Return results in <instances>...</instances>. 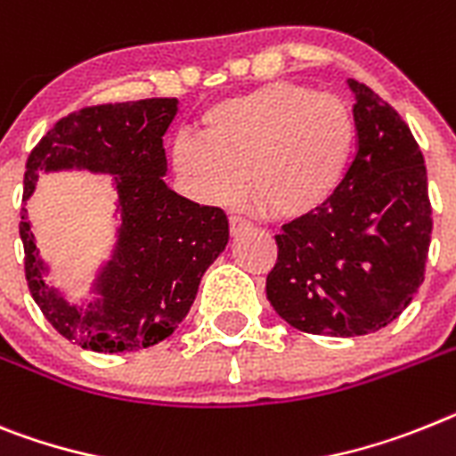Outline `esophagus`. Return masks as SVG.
<instances>
[{
  "instance_id": "1",
  "label": "esophagus",
  "mask_w": 456,
  "mask_h": 456,
  "mask_svg": "<svg viewBox=\"0 0 456 456\" xmlns=\"http://www.w3.org/2000/svg\"><path fill=\"white\" fill-rule=\"evenodd\" d=\"M247 231H251V224H248V221L240 219V216H231V235L232 237L244 235Z\"/></svg>"
}]
</instances>
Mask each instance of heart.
I'll return each mask as SVG.
<instances>
[{
  "label": "heart",
  "instance_id": "1",
  "mask_svg": "<svg viewBox=\"0 0 456 456\" xmlns=\"http://www.w3.org/2000/svg\"><path fill=\"white\" fill-rule=\"evenodd\" d=\"M202 138L173 140V168L212 205L251 198L276 221H305L337 196L355 154V117L339 96L274 80L216 101L200 117Z\"/></svg>",
  "mask_w": 456,
  "mask_h": 456
}]
</instances>
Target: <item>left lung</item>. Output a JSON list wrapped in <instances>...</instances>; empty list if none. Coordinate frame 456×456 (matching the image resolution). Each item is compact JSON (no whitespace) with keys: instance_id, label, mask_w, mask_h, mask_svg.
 <instances>
[{"instance_id":"1","label":"left lung","mask_w":456,"mask_h":456,"mask_svg":"<svg viewBox=\"0 0 456 456\" xmlns=\"http://www.w3.org/2000/svg\"><path fill=\"white\" fill-rule=\"evenodd\" d=\"M357 154L328 208L276 235L267 299L309 334L360 337L399 318L424 281L431 202L424 157L402 115L348 80Z\"/></svg>"}]
</instances>
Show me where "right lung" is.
<instances>
[{
  "label": "right lung",
  "instance_id": "right-lung-1",
  "mask_svg": "<svg viewBox=\"0 0 456 456\" xmlns=\"http://www.w3.org/2000/svg\"><path fill=\"white\" fill-rule=\"evenodd\" d=\"M177 99L106 103L61 117L27 159L25 193L38 175L89 170L112 175L117 189V244L94 281L87 306L66 302L45 281L27 209L20 212L25 276L43 316L61 337L96 353H128L168 339L189 314L198 286L228 244L225 212L177 196L163 182L168 170L163 135Z\"/></svg>",
  "mask_w": 456,
  "mask_h": 456
}]
</instances>
